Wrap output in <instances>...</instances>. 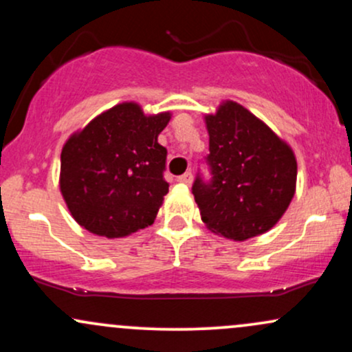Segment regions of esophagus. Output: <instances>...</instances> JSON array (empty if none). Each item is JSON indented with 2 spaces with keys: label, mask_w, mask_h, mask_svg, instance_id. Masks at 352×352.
<instances>
[{
  "label": "esophagus",
  "mask_w": 352,
  "mask_h": 352,
  "mask_svg": "<svg viewBox=\"0 0 352 352\" xmlns=\"http://www.w3.org/2000/svg\"><path fill=\"white\" fill-rule=\"evenodd\" d=\"M192 180H193L192 172H185L184 175H180V177H179V182H182V184H185V185H190V184H192Z\"/></svg>",
  "instance_id": "1"
}]
</instances>
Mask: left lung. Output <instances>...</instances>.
<instances>
[{"label": "left lung", "instance_id": "left-lung-1", "mask_svg": "<svg viewBox=\"0 0 352 352\" xmlns=\"http://www.w3.org/2000/svg\"><path fill=\"white\" fill-rule=\"evenodd\" d=\"M212 180L197 175L192 193L208 230L245 241L268 232L292 204L296 157L263 120L233 100L205 116Z\"/></svg>", "mask_w": 352, "mask_h": 352}]
</instances>
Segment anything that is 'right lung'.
Listing matches in <instances>:
<instances>
[{"instance_id": "obj_1", "label": "right lung", "mask_w": 352, "mask_h": 352, "mask_svg": "<svg viewBox=\"0 0 352 352\" xmlns=\"http://www.w3.org/2000/svg\"><path fill=\"white\" fill-rule=\"evenodd\" d=\"M168 120L170 112L145 116L139 104L122 102L67 139L59 187L80 227L122 238L153 223L168 192L167 148L157 142Z\"/></svg>"}]
</instances>
